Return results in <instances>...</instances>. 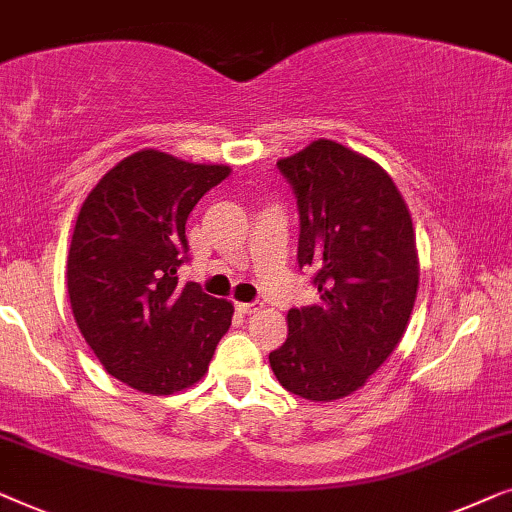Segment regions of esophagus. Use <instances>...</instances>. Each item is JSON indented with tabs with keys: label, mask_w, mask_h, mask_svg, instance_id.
<instances>
[{
	"label": "esophagus",
	"mask_w": 512,
	"mask_h": 512,
	"mask_svg": "<svg viewBox=\"0 0 512 512\" xmlns=\"http://www.w3.org/2000/svg\"><path fill=\"white\" fill-rule=\"evenodd\" d=\"M236 311H239L241 315H250V313L262 311V304H259V301H250V304H236Z\"/></svg>",
	"instance_id": "obj_1"
}]
</instances>
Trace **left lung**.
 I'll return each instance as SVG.
<instances>
[{"mask_svg": "<svg viewBox=\"0 0 512 512\" xmlns=\"http://www.w3.org/2000/svg\"><path fill=\"white\" fill-rule=\"evenodd\" d=\"M278 169L297 197V262L315 271L320 301L290 308L269 362L287 392L343 399L406 331L420 283L413 220L385 169L336 141H313Z\"/></svg>", "mask_w": 512, "mask_h": 512, "instance_id": "left-lung-1", "label": "left lung"}]
</instances>
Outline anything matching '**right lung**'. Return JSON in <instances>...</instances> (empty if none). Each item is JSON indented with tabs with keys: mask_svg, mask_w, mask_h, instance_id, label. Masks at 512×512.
<instances>
[{
	"mask_svg": "<svg viewBox=\"0 0 512 512\" xmlns=\"http://www.w3.org/2000/svg\"><path fill=\"white\" fill-rule=\"evenodd\" d=\"M227 176L225 164L139 150L83 201L67 259L71 311L104 369L134 390L194 385L232 325L229 301L178 283L187 215Z\"/></svg>",
	"mask_w": 512,
	"mask_h": 512,
	"instance_id": "add662e5",
	"label": "right lung"
}]
</instances>
